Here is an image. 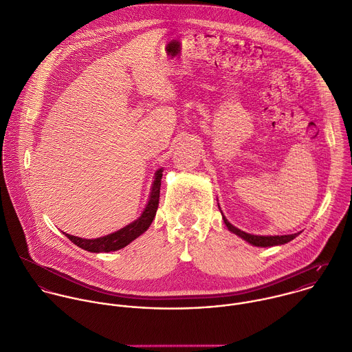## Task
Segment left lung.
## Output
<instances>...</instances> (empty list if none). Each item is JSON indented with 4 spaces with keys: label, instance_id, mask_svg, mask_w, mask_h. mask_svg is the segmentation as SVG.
I'll use <instances>...</instances> for the list:
<instances>
[{
    "label": "left lung",
    "instance_id": "left-lung-1",
    "mask_svg": "<svg viewBox=\"0 0 352 352\" xmlns=\"http://www.w3.org/2000/svg\"><path fill=\"white\" fill-rule=\"evenodd\" d=\"M221 212V209H220ZM221 216H223V220H224V224L227 226V228L238 235L239 238H242L243 241H246L248 243L253 245V246H258V248H268V246H278V245H285L287 242H290L292 239H294L300 232H294V234H290V235H254V234H249V232H245L239 228H236L235 226H232L227 219L226 216L223 214L221 212Z\"/></svg>",
    "mask_w": 352,
    "mask_h": 352
}]
</instances>
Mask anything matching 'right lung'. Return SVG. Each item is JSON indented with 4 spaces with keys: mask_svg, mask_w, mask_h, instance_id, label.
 <instances>
[{
    "mask_svg": "<svg viewBox=\"0 0 352 352\" xmlns=\"http://www.w3.org/2000/svg\"><path fill=\"white\" fill-rule=\"evenodd\" d=\"M162 172H164L162 168L155 172L147 205L143 209L142 214L135 221L129 223L128 226L122 227L121 230H118L116 232H111L109 235L95 238V239L80 238V236H74V235H70V234H66V232H63V234L72 242H74L77 246H80L84 250L92 252V253H102V252L109 253V252H116V250H120V249L125 248L132 241L139 238L143 232H146L148 230V227L151 226L154 217H155V213H157V209H158V201H160Z\"/></svg>",
    "mask_w": 352,
    "mask_h": 352,
    "instance_id": "1",
    "label": "right lung"
}]
</instances>
